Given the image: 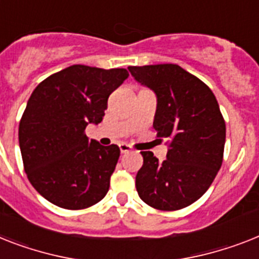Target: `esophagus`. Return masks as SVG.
<instances>
[{
  "mask_svg": "<svg viewBox=\"0 0 259 259\" xmlns=\"http://www.w3.org/2000/svg\"><path fill=\"white\" fill-rule=\"evenodd\" d=\"M119 148H120L121 153H128L132 151L131 147H130L128 144H125V143H120V144H119Z\"/></svg>",
  "mask_w": 259,
  "mask_h": 259,
  "instance_id": "esophagus-1",
  "label": "esophagus"
}]
</instances>
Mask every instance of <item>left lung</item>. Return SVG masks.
I'll return each instance as SVG.
<instances>
[{"label":"left lung","mask_w":259,"mask_h":259,"mask_svg":"<svg viewBox=\"0 0 259 259\" xmlns=\"http://www.w3.org/2000/svg\"><path fill=\"white\" fill-rule=\"evenodd\" d=\"M135 80L156 94L153 128L169 139L166 159L143 151L136 191L159 210H179L208 191L221 168L226 127L214 94L197 76L172 63L128 67Z\"/></svg>","instance_id":"8db88e82"}]
</instances>
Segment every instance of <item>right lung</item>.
<instances>
[{"mask_svg":"<svg viewBox=\"0 0 259 259\" xmlns=\"http://www.w3.org/2000/svg\"><path fill=\"white\" fill-rule=\"evenodd\" d=\"M128 75L125 68L74 65L45 79L30 96L19 148L27 179L51 204L78 210L108 192L120 149L90 140L84 130L103 120L108 96Z\"/></svg>","mask_w":259,"mask_h":259,"instance_id":"obj_1","label":"right lung"}]
</instances>
